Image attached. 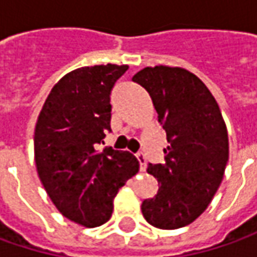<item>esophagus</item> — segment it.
I'll return each instance as SVG.
<instances>
[{"label": "esophagus", "instance_id": "esophagus-1", "mask_svg": "<svg viewBox=\"0 0 257 257\" xmlns=\"http://www.w3.org/2000/svg\"><path fill=\"white\" fill-rule=\"evenodd\" d=\"M136 157H137V160H139V163H140V170L144 172L146 170V167H147V160H146V156L143 153H137L136 154Z\"/></svg>", "mask_w": 257, "mask_h": 257}]
</instances>
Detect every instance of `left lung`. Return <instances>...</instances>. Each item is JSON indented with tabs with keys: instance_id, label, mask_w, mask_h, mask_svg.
I'll use <instances>...</instances> for the list:
<instances>
[{
	"instance_id": "obj_1",
	"label": "left lung",
	"mask_w": 257,
	"mask_h": 257,
	"mask_svg": "<svg viewBox=\"0 0 257 257\" xmlns=\"http://www.w3.org/2000/svg\"><path fill=\"white\" fill-rule=\"evenodd\" d=\"M150 94L169 146L164 163L149 164L157 194L142 203L144 219L179 229L202 214L222 183L229 139L220 108L200 78L179 67H146L133 77Z\"/></svg>"
}]
</instances>
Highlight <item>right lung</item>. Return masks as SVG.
I'll return each mask as SVG.
<instances>
[{"label":"right lung","mask_w":257,"mask_h":257,"mask_svg":"<svg viewBox=\"0 0 257 257\" xmlns=\"http://www.w3.org/2000/svg\"><path fill=\"white\" fill-rule=\"evenodd\" d=\"M128 65L83 67L53 87L34 133L37 172L55 207L85 227L111 217L113 199L139 172V160L111 147L95 146L111 132L110 95Z\"/></svg>","instance_id":"1"}]
</instances>
